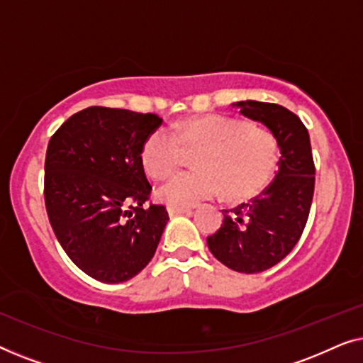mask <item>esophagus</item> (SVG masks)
I'll return each mask as SVG.
<instances>
[{
  "instance_id": "obj_1",
  "label": "esophagus",
  "mask_w": 363,
  "mask_h": 363,
  "mask_svg": "<svg viewBox=\"0 0 363 363\" xmlns=\"http://www.w3.org/2000/svg\"><path fill=\"white\" fill-rule=\"evenodd\" d=\"M167 210H168V215H170V216L183 215V213H191V208H186V206H173V205H168Z\"/></svg>"
}]
</instances>
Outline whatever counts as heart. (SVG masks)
Here are the masks:
<instances>
[{"label": "heart", "instance_id": "b5f03b06", "mask_svg": "<svg viewBox=\"0 0 363 363\" xmlns=\"http://www.w3.org/2000/svg\"><path fill=\"white\" fill-rule=\"evenodd\" d=\"M200 150L198 170L182 172L158 188V196L173 206H195L225 191L233 201L247 200L274 175L279 143L272 132L228 117H195L177 123L173 132L157 128L142 147V163L155 178L180 165L183 148Z\"/></svg>", "mask_w": 363, "mask_h": 363}]
</instances>
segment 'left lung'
<instances>
[{
	"label": "left lung",
	"instance_id": "8db88e82",
	"mask_svg": "<svg viewBox=\"0 0 363 363\" xmlns=\"http://www.w3.org/2000/svg\"><path fill=\"white\" fill-rule=\"evenodd\" d=\"M233 107L272 132L281 150L279 170L261 195L223 210V225L206 242L213 256L230 269L255 274L284 259L299 241L314 196L315 167L309 132L296 113L257 101Z\"/></svg>",
	"mask_w": 363,
	"mask_h": 363
}]
</instances>
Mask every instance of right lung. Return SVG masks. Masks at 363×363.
Returning a JSON list of instances; mask_svg holds the SVG:
<instances>
[{
    "instance_id": "obj_1",
    "label": "right lung",
    "mask_w": 363,
    "mask_h": 363,
    "mask_svg": "<svg viewBox=\"0 0 363 363\" xmlns=\"http://www.w3.org/2000/svg\"><path fill=\"white\" fill-rule=\"evenodd\" d=\"M155 113L87 107L51 137L44 162V201L54 235L79 269L117 284L155 255L168 213L145 205L152 191L142 163Z\"/></svg>"
}]
</instances>
